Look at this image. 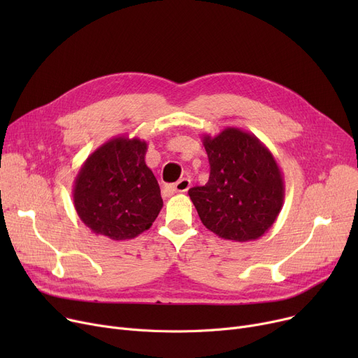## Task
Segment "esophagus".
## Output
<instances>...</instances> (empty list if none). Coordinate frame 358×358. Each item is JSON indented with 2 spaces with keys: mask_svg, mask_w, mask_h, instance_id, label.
<instances>
[{
  "mask_svg": "<svg viewBox=\"0 0 358 358\" xmlns=\"http://www.w3.org/2000/svg\"><path fill=\"white\" fill-rule=\"evenodd\" d=\"M190 185H192V181L189 178H181L176 184L171 185V189H173V192H177V193H185L190 189Z\"/></svg>",
  "mask_w": 358,
  "mask_h": 358,
  "instance_id": "34e87169",
  "label": "esophagus"
}]
</instances>
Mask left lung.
I'll use <instances>...</instances> for the list:
<instances>
[{
    "label": "left lung",
    "mask_w": 358,
    "mask_h": 358,
    "mask_svg": "<svg viewBox=\"0 0 358 358\" xmlns=\"http://www.w3.org/2000/svg\"><path fill=\"white\" fill-rule=\"evenodd\" d=\"M203 145L209 181L189 190L200 220L223 239L247 242L264 235L285 200V184L270 150L258 138L227 127Z\"/></svg>",
    "instance_id": "left-lung-1"
}]
</instances>
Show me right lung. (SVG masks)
I'll use <instances>...</instances> for the list:
<instances>
[{"instance_id":"add662e5","label":"right lung","mask_w":358,"mask_h":358,"mask_svg":"<svg viewBox=\"0 0 358 358\" xmlns=\"http://www.w3.org/2000/svg\"><path fill=\"white\" fill-rule=\"evenodd\" d=\"M146 142L115 138L92 152L75 178L73 204L97 235L131 239L149 229L162 209L158 181L145 162Z\"/></svg>"}]
</instances>
